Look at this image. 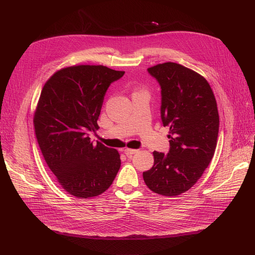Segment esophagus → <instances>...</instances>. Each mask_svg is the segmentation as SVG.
Returning a JSON list of instances; mask_svg holds the SVG:
<instances>
[{
    "label": "esophagus",
    "mask_w": 255,
    "mask_h": 255,
    "mask_svg": "<svg viewBox=\"0 0 255 255\" xmlns=\"http://www.w3.org/2000/svg\"><path fill=\"white\" fill-rule=\"evenodd\" d=\"M123 151H124V153L127 155L128 157H131L132 155H133V154H135V153H137V152H138V150H136V149H128V148L124 149Z\"/></svg>",
    "instance_id": "esophagus-1"
}]
</instances>
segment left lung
I'll use <instances>...</instances> for the list:
<instances>
[{"label":"left lung","mask_w":255,"mask_h":255,"mask_svg":"<svg viewBox=\"0 0 255 255\" xmlns=\"http://www.w3.org/2000/svg\"><path fill=\"white\" fill-rule=\"evenodd\" d=\"M148 72L161 88V120L169 126L170 151L153 152L154 164L142 173L149 189L177 196L200 179L214 157L219 133L216 98L207 80L175 62L153 65Z\"/></svg>","instance_id":"1"}]
</instances>
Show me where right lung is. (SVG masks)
Segmentation results:
<instances>
[{
    "mask_svg": "<svg viewBox=\"0 0 255 255\" xmlns=\"http://www.w3.org/2000/svg\"><path fill=\"white\" fill-rule=\"evenodd\" d=\"M124 71L79 64L55 72L42 87L34 112L35 136L48 167L62 189L80 199L101 195L121 167L118 150L88 136L110 83Z\"/></svg>",
    "mask_w": 255,
    "mask_h": 255,
    "instance_id": "1",
    "label": "right lung"
}]
</instances>
